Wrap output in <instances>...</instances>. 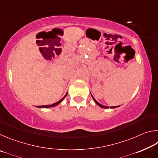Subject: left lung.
<instances>
[{
    "instance_id": "8db88e82",
    "label": "left lung",
    "mask_w": 158,
    "mask_h": 158,
    "mask_svg": "<svg viewBox=\"0 0 158 158\" xmlns=\"http://www.w3.org/2000/svg\"><path fill=\"white\" fill-rule=\"evenodd\" d=\"M91 96H92V98H93V100H94L95 102V103L97 104V105H98V106H100V107H102V108H106V109H108L109 108V106H104V105H101V104H100L98 102L95 100V99L93 98V96L91 95ZM118 106H111V109H114V108H116V107H118Z\"/></svg>"
}]
</instances>
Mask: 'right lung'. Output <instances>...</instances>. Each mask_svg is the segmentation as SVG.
<instances>
[{"label":"right lung","instance_id":"add662e5","mask_svg":"<svg viewBox=\"0 0 158 158\" xmlns=\"http://www.w3.org/2000/svg\"><path fill=\"white\" fill-rule=\"evenodd\" d=\"M66 95H67V93L65 94V95L64 96V97H63L62 99H61V100H60L59 101L57 102L52 104V105H44V106H37V107H40V108H48V107H52V106H56V105H58V104H60V103L61 102H62V100H63V99L66 97Z\"/></svg>","mask_w":158,"mask_h":158}]
</instances>
